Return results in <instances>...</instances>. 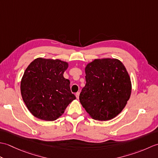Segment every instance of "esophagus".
Listing matches in <instances>:
<instances>
[{"label":"esophagus","mask_w":158,"mask_h":158,"mask_svg":"<svg viewBox=\"0 0 158 158\" xmlns=\"http://www.w3.org/2000/svg\"><path fill=\"white\" fill-rule=\"evenodd\" d=\"M79 92H77L76 93V98H77V99H78L79 98Z\"/></svg>","instance_id":"1"}]
</instances>
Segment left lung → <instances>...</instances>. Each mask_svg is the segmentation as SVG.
<instances>
[{
    "mask_svg": "<svg viewBox=\"0 0 158 158\" xmlns=\"http://www.w3.org/2000/svg\"><path fill=\"white\" fill-rule=\"evenodd\" d=\"M86 83L80 102L93 119L110 120L123 109L132 85L128 73L117 59H96L85 67Z\"/></svg>",
    "mask_w": 158,
    "mask_h": 158,
    "instance_id": "obj_1",
    "label": "left lung"
}]
</instances>
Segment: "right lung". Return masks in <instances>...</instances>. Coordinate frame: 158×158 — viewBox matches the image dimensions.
Here are the masks:
<instances>
[{
    "mask_svg": "<svg viewBox=\"0 0 158 158\" xmlns=\"http://www.w3.org/2000/svg\"><path fill=\"white\" fill-rule=\"evenodd\" d=\"M68 63L60 60L37 58L30 64L21 81L23 102L33 115L54 121L76 98L70 81L63 76Z\"/></svg>",
    "mask_w": 158,
    "mask_h": 158,
    "instance_id": "add662e5",
    "label": "right lung"
}]
</instances>
